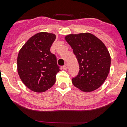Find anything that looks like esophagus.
<instances>
[{"mask_svg": "<svg viewBox=\"0 0 127 127\" xmlns=\"http://www.w3.org/2000/svg\"><path fill=\"white\" fill-rule=\"evenodd\" d=\"M67 68H68V64H66L63 66V69H64V70H67Z\"/></svg>", "mask_w": 127, "mask_h": 127, "instance_id": "obj_1", "label": "esophagus"}]
</instances>
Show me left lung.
Masks as SVG:
<instances>
[{"label": "left lung", "instance_id": "left-lung-1", "mask_svg": "<svg viewBox=\"0 0 127 127\" xmlns=\"http://www.w3.org/2000/svg\"><path fill=\"white\" fill-rule=\"evenodd\" d=\"M65 39L79 63V73L72 79V84L85 92L97 90L107 78L111 66L105 44L90 33L69 34Z\"/></svg>", "mask_w": 127, "mask_h": 127}]
</instances>
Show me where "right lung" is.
<instances>
[{
	"label": "right lung",
	"mask_w": 127,
	"mask_h": 127,
	"mask_svg": "<svg viewBox=\"0 0 127 127\" xmlns=\"http://www.w3.org/2000/svg\"><path fill=\"white\" fill-rule=\"evenodd\" d=\"M55 39L54 33L39 32L31 37L19 51L18 72L24 85L33 92H45L55 83L60 67L56 56L50 51Z\"/></svg>",
	"instance_id": "add662e5"
}]
</instances>
